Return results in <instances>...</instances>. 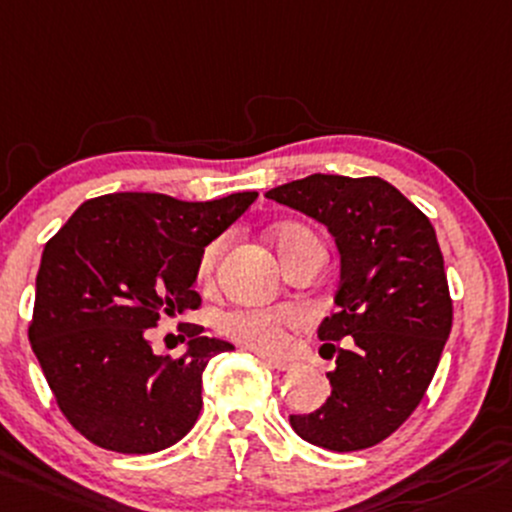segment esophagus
<instances>
[{
    "mask_svg": "<svg viewBox=\"0 0 512 512\" xmlns=\"http://www.w3.org/2000/svg\"><path fill=\"white\" fill-rule=\"evenodd\" d=\"M262 360H265L267 365H270V368H274V370H289L292 368V360H287V358H272V355H262Z\"/></svg>",
    "mask_w": 512,
    "mask_h": 512,
    "instance_id": "esophagus-1",
    "label": "esophagus"
}]
</instances>
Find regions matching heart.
<instances>
[{
	"mask_svg": "<svg viewBox=\"0 0 512 512\" xmlns=\"http://www.w3.org/2000/svg\"><path fill=\"white\" fill-rule=\"evenodd\" d=\"M220 255V242L206 247L201 257V277L208 279L215 270V262ZM304 316L294 309H250V311H235L220 319V328L235 341L245 343V346L255 348L260 353H279L287 348V328L299 324Z\"/></svg>",
	"mask_w": 512,
	"mask_h": 512,
	"instance_id": "1",
	"label": "heart"
}]
</instances>
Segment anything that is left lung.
Instances as JSON below:
<instances>
[{
  "mask_svg": "<svg viewBox=\"0 0 512 512\" xmlns=\"http://www.w3.org/2000/svg\"><path fill=\"white\" fill-rule=\"evenodd\" d=\"M265 196L331 233L341 287L336 314L316 333L321 341L351 336L328 373V400L309 414H289V424L321 449H368L422 402L449 338L451 299L437 233L427 215L378 176L311 174ZM324 346L333 351L331 343Z\"/></svg>",
  "mask_w": 512,
  "mask_h": 512,
  "instance_id": "left-lung-1",
  "label": "left lung"
}]
</instances>
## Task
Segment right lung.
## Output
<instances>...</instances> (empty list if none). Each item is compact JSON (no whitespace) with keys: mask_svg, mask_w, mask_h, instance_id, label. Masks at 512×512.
Segmentation results:
<instances>
[{"mask_svg":"<svg viewBox=\"0 0 512 512\" xmlns=\"http://www.w3.org/2000/svg\"><path fill=\"white\" fill-rule=\"evenodd\" d=\"M257 191L188 203L164 193L85 201L46 242L29 341L68 422L102 449L154 454L184 439L203 400V370L233 351L186 324L181 358L152 351L147 328L198 309L201 257Z\"/></svg>","mask_w":512,"mask_h":512,"instance_id":"obj_1","label":"right lung"}]
</instances>
